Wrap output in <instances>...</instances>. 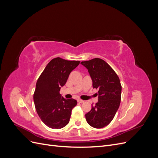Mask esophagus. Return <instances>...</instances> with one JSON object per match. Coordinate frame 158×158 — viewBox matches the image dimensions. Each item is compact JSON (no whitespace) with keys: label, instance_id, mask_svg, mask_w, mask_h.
<instances>
[{"label":"esophagus","instance_id":"esophagus-1","mask_svg":"<svg viewBox=\"0 0 158 158\" xmlns=\"http://www.w3.org/2000/svg\"><path fill=\"white\" fill-rule=\"evenodd\" d=\"M77 102H78V103H83L84 102V100H82V99H78L77 100Z\"/></svg>","mask_w":158,"mask_h":158}]
</instances>
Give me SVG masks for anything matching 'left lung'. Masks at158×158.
<instances>
[{"label":"left lung","instance_id":"obj_1","mask_svg":"<svg viewBox=\"0 0 158 158\" xmlns=\"http://www.w3.org/2000/svg\"><path fill=\"white\" fill-rule=\"evenodd\" d=\"M81 64L88 69L93 88L98 89V102L85 114V119L91 127L103 128L111 122L120 106V80L111 66L101 59L82 61Z\"/></svg>","mask_w":158,"mask_h":158}]
</instances>
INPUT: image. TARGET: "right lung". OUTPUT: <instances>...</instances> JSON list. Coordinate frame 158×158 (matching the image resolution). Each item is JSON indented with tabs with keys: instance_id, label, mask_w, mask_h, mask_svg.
<instances>
[{
	"instance_id": "right-lung-1",
	"label": "right lung",
	"mask_w": 158,
	"mask_h": 158,
	"mask_svg": "<svg viewBox=\"0 0 158 158\" xmlns=\"http://www.w3.org/2000/svg\"><path fill=\"white\" fill-rule=\"evenodd\" d=\"M80 62L60 57L52 59L37 81L33 94L35 109L41 120L49 128H62L69 123L77 102L61 97L59 92Z\"/></svg>"
}]
</instances>
